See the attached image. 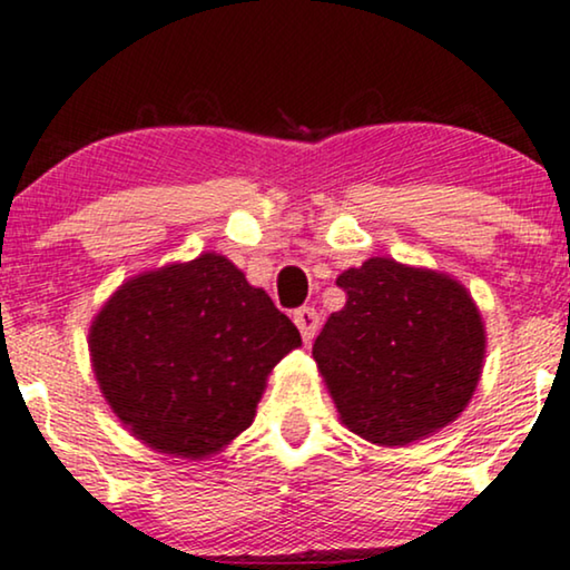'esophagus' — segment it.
<instances>
[{"instance_id": "1", "label": "esophagus", "mask_w": 570, "mask_h": 570, "mask_svg": "<svg viewBox=\"0 0 570 570\" xmlns=\"http://www.w3.org/2000/svg\"><path fill=\"white\" fill-rule=\"evenodd\" d=\"M293 322H295V327L301 330L303 343H312V340L316 337V332H320V314L308 306L298 308V312L293 314Z\"/></svg>"}]
</instances>
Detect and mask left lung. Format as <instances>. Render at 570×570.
Wrapping results in <instances>:
<instances>
[{"mask_svg": "<svg viewBox=\"0 0 570 570\" xmlns=\"http://www.w3.org/2000/svg\"><path fill=\"white\" fill-rule=\"evenodd\" d=\"M345 306L314 340L340 419L374 445H409L461 416L484 364V322L458 279L374 256L337 277Z\"/></svg>", "mask_w": 570, "mask_h": 570, "instance_id": "8db88e82", "label": "left lung"}]
</instances>
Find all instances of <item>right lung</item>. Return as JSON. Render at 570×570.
<instances>
[{"label":"right lung","mask_w":570,"mask_h":570,"mask_svg":"<svg viewBox=\"0 0 570 570\" xmlns=\"http://www.w3.org/2000/svg\"><path fill=\"white\" fill-rule=\"evenodd\" d=\"M301 332L230 258L202 254L120 285L88 332L117 419L159 453L202 458L248 430Z\"/></svg>","instance_id":"add662e5"}]
</instances>
